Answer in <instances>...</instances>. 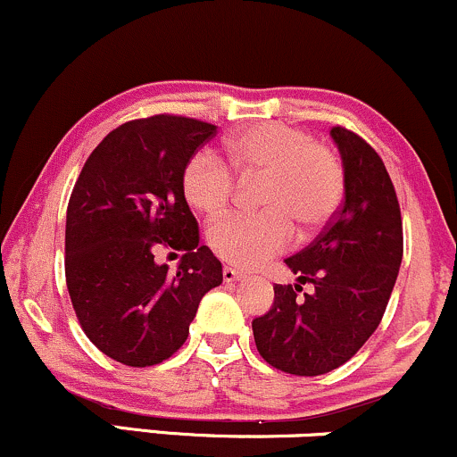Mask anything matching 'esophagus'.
<instances>
[{"label": "esophagus", "instance_id": "esophagus-1", "mask_svg": "<svg viewBox=\"0 0 457 457\" xmlns=\"http://www.w3.org/2000/svg\"><path fill=\"white\" fill-rule=\"evenodd\" d=\"M240 278H245L243 270H238L234 267H223V279H225V282H237V279H240Z\"/></svg>", "mask_w": 457, "mask_h": 457}]
</instances>
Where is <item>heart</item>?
Masks as SVG:
<instances>
[{
    "instance_id": "obj_1",
    "label": "heart",
    "mask_w": 457,
    "mask_h": 457,
    "mask_svg": "<svg viewBox=\"0 0 457 457\" xmlns=\"http://www.w3.org/2000/svg\"><path fill=\"white\" fill-rule=\"evenodd\" d=\"M225 162L212 149L190 155L182 171L187 202L202 214L223 212L234 197L237 179L262 175L260 212H229L205 232L208 247L237 267H260L295 240V224L317 229L338 208L345 169L328 145L288 123H258L225 140Z\"/></svg>"
}]
</instances>
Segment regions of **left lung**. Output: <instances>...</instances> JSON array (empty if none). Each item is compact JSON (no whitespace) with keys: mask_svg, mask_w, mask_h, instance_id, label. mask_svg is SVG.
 <instances>
[{"mask_svg":"<svg viewBox=\"0 0 457 457\" xmlns=\"http://www.w3.org/2000/svg\"><path fill=\"white\" fill-rule=\"evenodd\" d=\"M345 199L308 247L286 258L299 284H275V302L253 319V338L270 367L314 378L358 353L382 320L403 255L393 179L378 152L336 125ZM302 283L315 290L298 297Z\"/></svg>","mask_w":457,"mask_h":457,"instance_id":"8db88e82","label":"left lung"}]
</instances>
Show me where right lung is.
Masks as SVG:
<instances>
[{"instance_id": "right-lung-1", "label": "right lung", "mask_w": 457, "mask_h": 457, "mask_svg": "<svg viewBox=\"0 0 457 457\" xmlns=\"http://www.w3.org/2000/svg\"><path fill=\"white\" fill-rule=\"evenodd\" d=\"M217 125L154 114L108 134L75 182L67 208L64 275L84 334L125 367H154L187 343L199 302L223 282L199 245L182 171ZM158 246L184 251L175 274L153 262Z\"/></svg>"}]
</instances>
